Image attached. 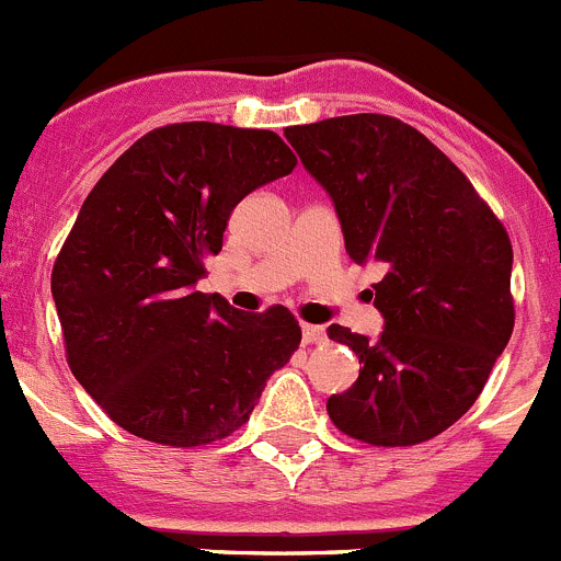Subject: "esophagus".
<instances>
[{"label":"esophagus","instance_id":"1","mask_svg":"<svg viewBox=\"0 0 561 561\" xmlns=\"http://www.w3.org/2000/svg\"><path fill=\"white\" fill-rule=\"evenodd\" d=\"M301 340H305L307 345L323 343V340H327V329L316 327V323H305V327H301Z\"/></svg>","mask_w":561,"mask_h":561}]
</instances>
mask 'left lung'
I'll list each match as a JSON object with an SVG mask.
<instances>
[{
    "instance_id": "8db88e82",
    "label": "left lung",
    "mask_w": 561,
    "mask_h": 561,
    "mask_svg": "<svg viewBox=\"0 0 561 561\" xmlns=\"http://www.w3.org/2000/svg\"><path fill=\"white\" fill-rule=\"evenodd\" d=\"M285 138L332 196L348 256L387 268L374 285L379 340L329 327L363 365L327 401L329 417L370 446L437 437L476 404L512 337L504 224L426 135L392 115H337Z\"/></svg>"
}]
</instances>
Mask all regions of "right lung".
<instances>
[{"label":"right lung","mask_w":561,"mask_h":561,"mask_svg":"<svg viewBox=\"0 0 561 561\" xmlns=\"http://www.w3.org/2000/svg\"><path fill=\"white\" fill-rule=\"evenodd\" d=\"M271 129L185 122L151 129L104 171L51 268L66 359L110 421L196 448L249 421L301 327L287 307L240 312L196 290L234 204L287 176Z\"/></svg>","instance_id":"1"}]
</instances>
